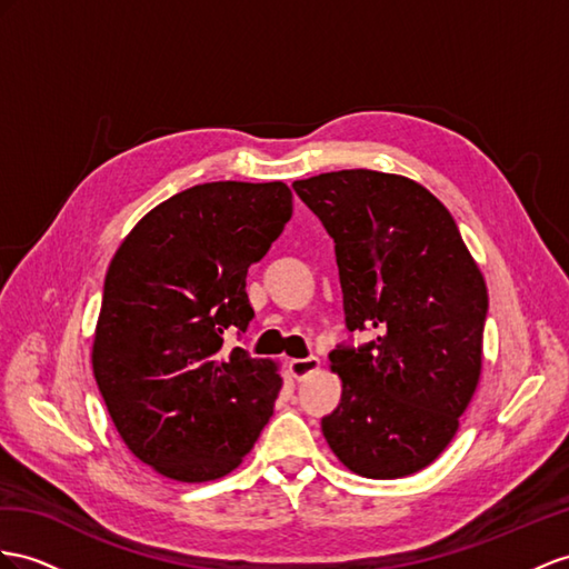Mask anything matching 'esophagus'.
<instances>
[{"label": "esophagus", "mask_w": 569, "mask_h": 569, "mask_svg": "<svg viewBox=\"0 0 569 569\" xmlns=\"http://www.w3.org/2000/svg\"><path fill=\"white\" fill-rule=\"evenodd\" d=\"M317 368H319V358H315V356H310V358H296V360L288 362V370H290V375L296 377V380H305V377H308L310 372H315Z\"/></svg>", "instance_id": "34e87169"}]
</instances>
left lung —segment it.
I'll return each mask as SVG.
<instances>
[{"instance_id":"obj_1","label":"left lung","mask_w":569,"mask_h":569,"mask_svg":"<svg viewBox=\"0 0 569 569\" xmlns=\"http://www.w3.org/2000/svg\"><path fill=\"white\" fill-rule=\"evenodd\" d=\"M293 189L333 238L348 331L377 329L329 353L343 391L322 432L358 476H411L442 455L476 391L483 273L445 203L409 178L360 168Z\"/></svg>"}]
</instances>
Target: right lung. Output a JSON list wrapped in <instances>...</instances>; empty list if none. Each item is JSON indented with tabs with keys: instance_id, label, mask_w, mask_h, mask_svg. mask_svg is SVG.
<instances>
[{
	"instance_id": "1",
	"label": "right lung",
	"mask_w": 569,
	"mask_h": 569,
	"mask_svg": "<svg viewBox=\"0 0 569 569\" xmlns=\"http://www.w3.org/2000/svg\"><path fill=\"white\" fill-rule=\"evenodd\" d=\"M293 213L283 182H207L158 203L106 276L93 375L132 455L180 483L238 469L269 423L276 362L223 333L252 322L247 269Z\"/></svg>"
}]
</instances>
